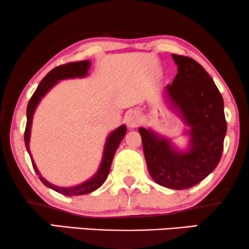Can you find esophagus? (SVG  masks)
<instances>
[{"label":"esophagus","instance_id":"34e87169","mask_svg":"<svg viewBox=\"0 0 249 249\" xmlns=\"http://www.w3.org/2000/svg\"><path fill=\"white\" fill-rule=\"evenodd\" d=\"M125 123H126L128 127H137L141 123L140 112L137 111V110H130V111H127L126 115H125Z\"/></svg>","mask_w":249,"mask_h":249}]
</instances>
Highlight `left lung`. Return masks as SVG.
Masks as SVG:
<instances>
[{
	"mask_svg": "<svg viewBox=\"0 0 249 249\" xmlns=\"http://www.w3.org/2000/svg\"><path fill=\"white\" fill-rule=\"evenodd\" d=\"M178 67L165 97L190 127V144L178 150L170 140L139 127L152 178L172 190L191 188L212 174L221 161L226 134L224 101L212 77L193 58L172 54Z\"/></svg>",
	"mask_w": 249,
	"mask_h": 249,
	"instance_id": "1",
	"label": "left lung"
}]
</instances>
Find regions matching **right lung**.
Here are the masks:
<instances>
[{
	"instance_id": "obj_1",
	"label": "right lung",
	"mask_w": 249,
	"mask_h": 249,
	"mask_svg": "<svg viewBox=\"0 0 249 249\" xmlns=\"http://www.w3.org/2000/svg\"><path fill=\"white\" fill-rule=\"evenodd\" d=\"M89 68H90V62L87 59V61L68 63V64L59 65V67H56L55 69H53V70L50 71L42 80H41V83L39 84V86H37L36 92H34L32 97H31L30 102H28L27 110H26L27 122H26V128H25L24 139H25V146H26L27 152L31 156V161H32L33 168L36 170V175L39 176L40 180L43 182V185H46L47 187L52 188V190L58 192V193H61L63 195H68V196L88 194L90 193V192L97 190V188L101 186L103 182L106 181V179L109 175L110 166H111V162H112V159H114L116 150H117L119 143H121V141L123 140V138H124V135L126 134V126H125V125H122V126L116 128L115 131H112L111 133L109 134V137L107 138L105 150H103L102 161L96 174L94 175L90 179H88V180L83 182V184L77 185V186H72V187L55 186V185L50 184L49 181H47L46 179L40 175L39 170H37L36 163H34L32 155H31V152H30L31 126H32V119H33L34 111H36V107L40 103L41 99H42V97L45 96L46 94L58 83L59 80L71 79V78L86 77Z\"/></svg>"
}]
</instances>
